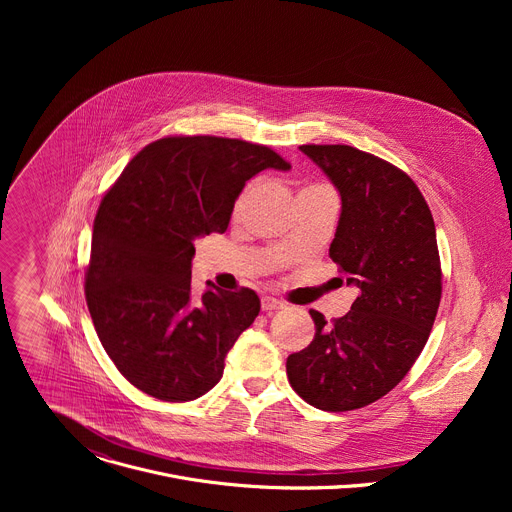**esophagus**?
<instances>
[{
	"mask_svg": "<svg viewBox=\"0 0 512 512\" xmlns=\"http://www.w3.org/2000/svg\"><path fill=\"white\" fill-rule=\"evenodd\" d=\"M285 308V304L283 302H279V300H275V298H263L261 300V310L263 312H277V310H283Z\"/></svg>",
	"mask_w": 512,
	"mask_h": 512,
	"instance_id": "esophagus-1",
	"label": "esophagus"
}]
</instances>
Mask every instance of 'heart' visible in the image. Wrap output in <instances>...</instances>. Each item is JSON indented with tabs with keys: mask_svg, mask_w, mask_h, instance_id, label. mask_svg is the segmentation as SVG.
<instances>
[{
	"mask_svg": "<svg viewBox=\"0 0 512 512\" xmlns=\"http://www.w3.org/2000/svg\"><path fill=\"white\" fill-rule=\"evenodd\" d=\"M314 188H322V186H308V188H304V190H314ZM241 202H243V196L239 198V204H241Z\"/></svg>",
	"mask_w": 512,
	"mask_h": 512,
	"instance_id": "1",
	"label": "heart"
}]
</instances>
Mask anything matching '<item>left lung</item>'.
<instances>
[{
	"label": "left lung",
	"mask_w": 512,
	"mask_h": 512,
	"mask_svg": "<svg viewBox=\"0 0 512 512\" xmlns=\"http://www.w3.org/2000/svg\"><path fill=\"white\" fill-rule=\"evenodd\" d=\"M300 150L340 192L330 259L358 298L332 322L310 310L314 340L285 369L306 403L352 411L395 389L429 338L442 300L435 225L415 182L393 164L350 145Z\"/></svg>",
	"instance_id": "left-lung-1"
}]
</instances>
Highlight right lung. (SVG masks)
<instances>
[{"label":"right lung","instance_id":"add662e5","mask_svg":"<svg viewBox=\"0 0 512 512\" xmlns=\"http://www.w3.org/2000/svg\"><path fill=\"white\" fill-rule=\"evenodd\" d=\"M289 170L267 145L164 137L125 166L103 196L85 275L97 336L139 391L182 403L223 377L225 356L261 310L249 287L190 294L194 241L225 233L245 182Z\"/></svg>","mask_w":512,"mask_h":512}]
</instances>
